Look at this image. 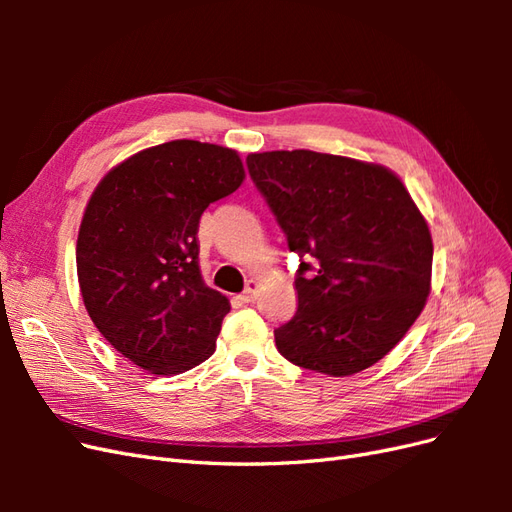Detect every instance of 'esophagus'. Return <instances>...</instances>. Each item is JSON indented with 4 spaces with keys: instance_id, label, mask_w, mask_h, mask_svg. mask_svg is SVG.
Wrapping results in <instances>:
<instances>
[{
    "instance_id": "1",
    "label": "esophagus",
    "mask_w": 512,
    "mask_h": 512,
    "mask_svg": "<svg viewBox=\"0 0 512 512\" xmlns=\"http://www.w3.org/2000/svg\"><path fill=\"white\" fill-rule=\"evenodd\" d=\"M256 297H258V282L250 280V282L245 284V290L241 292V301H245V303H254V301H256Z\"/></svg>"
}]
</instances>
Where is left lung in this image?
<instances>
[{
	"mask_svg": "<svg viewBox=\"0 0 512 512\" xmlns=\"http://www.w3.org/2000/svg\"><path fill=\"white\" fill-rule=\"evenodd\" d=\"M245 164L301 260L299 307L275 329L277 350L329 376L378 363L431 284V235L404 183L384 166L307 149L250 153Z\"/></svg>",
	"mask_w": 512,
	"mask_h": 512,
	"instance_id": "1",
	"label": "left lung"
}]
</instances>
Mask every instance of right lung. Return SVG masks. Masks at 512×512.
Masks as SVG:
<instances>
[{"mask_svg":"<svg viewBox=\"0 0 512 512\" xmlns=\"http://www.w3.org/2000/svg\"><path fill=\"white\" fill-rule=\"evenodd\" d=\"M243 177L237 151L170 141L115 166L89 198L76 241L85 307L151 374H181L215 350L230 303L200 277L198 224Z\"/></svg>","mask_w":512,"mask_h":512,"instance_id":"add662e5","label":"right lung"}]
</instances>
